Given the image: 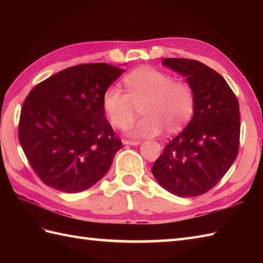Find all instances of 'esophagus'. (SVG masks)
<instances>
[{
    "instance_id": "esophagus-1",
    "label": "esophagus",
    "mask_w": 263,
    "mask_h": 263,
    "mask_svg": "<svg viewBox=\"0 0 263 263\" xmlns=\"http://www.w3.org/2000/svg\"><path fill=\"white\" fill-rule=\"evenodd\" d=\"M123 144H127V146H138V144H140V141L139 140H124L123 141Z\"/></svg>"
}]
</instances>
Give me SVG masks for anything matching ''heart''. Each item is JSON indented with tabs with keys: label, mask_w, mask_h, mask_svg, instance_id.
Masks as SVG:
<instances>
[{
	"label": "heart",
	"mask_w": 263,
	"mask_h": 263,
	"mask_svg": "<svg viewBox=\"0 0 263 263\" xmlns=\"http://www.w3.org/2000/svg\"><path fill=\"white\" fill-rule=\"evenodd\" d=\"M126 92L110 86L103 95V108L111 125L125 128L141 108L144 115L128 133L135 137H154L164 131L181 128L191 119L194 109L192 87L184 81L153 68L138 69L124 78Z\"/></svg>",
	"instance_id": "1"
}]
</instances>
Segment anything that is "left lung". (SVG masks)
Returning a JSON list of instances; mask_svg holds the SVG:
<instances>
[{"label":"left lung","instance_id":"8db88e82","mask_svg":"<svg viewBox=\"0 0 263 263\" xmlns=\"http://www.w3.org/2000/svg\"><path fill=\"white\" fill-rule=\"evenodd\" d=\"M194 92L193 117L166 144L152 168L161 186L178 197L208 192L231 168L239 147L238 102L226 80L195 60L164 59Z\"/></svg>","mask_w":263,"mask_h":263}]
</instances>
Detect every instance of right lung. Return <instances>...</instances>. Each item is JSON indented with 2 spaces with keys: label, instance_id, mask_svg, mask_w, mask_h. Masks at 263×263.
<instances>
[{
  "label": "right lung",
  "instance_id": "add662e5",
  "mask_svg": "<svg viewBox=\"0 0 263 263\" xmlns=\"http://www.w3.org/2000/svg\"><path fill=\"white\" fill-rule=\"evenodd\" d=\"M124 70L106 63L71 66L28 93L19 141L38 177L66 193L103 178L122 141L105 116L103 95Z\"/></svg>",
  "mask_w": 263,
  "mask_h": 263
}]
</instances>
